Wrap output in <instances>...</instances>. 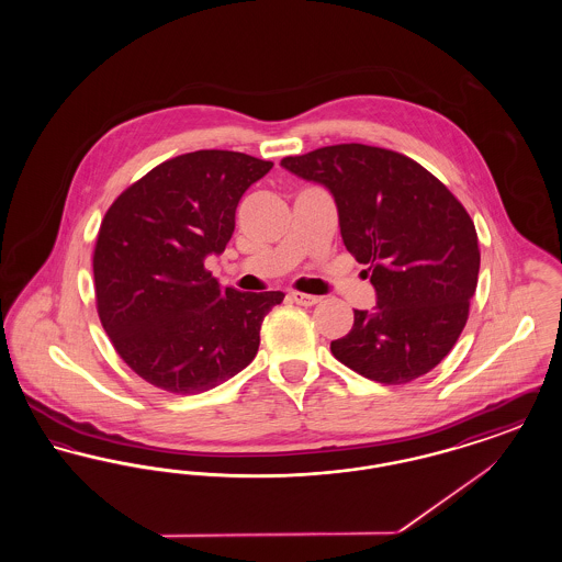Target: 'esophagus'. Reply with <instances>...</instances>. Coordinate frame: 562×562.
<instances>
[{"label":"esophagus","instance_id":"34e87169","mask_svg":"<svg viewBox=\"0 0 562 562\" xmlns=\"http://www.w3.org/2000/svg\"><path fill=\"white\" fill-rule=\"evenodd\" d=\"M291 299H293L296 305H303V307H312V305L321 303V296H314V294L296 293V291L291 293Z\"/></svg>","mask_w":562,"mask_h":562}]
</instances>
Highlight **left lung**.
Instances as JSON below:
<instances>
[{
    "instance_id": "left-lung-1",
    "label": "left lung",
    "mask_w": 562,
    "mask_h": 562,
    "mask_svg": "<svg viewBox=\"0 0 562 562\" xmlns=\"http://www.w3.org/2000/svg\"><path fill=\"white\" fill-rule=\"evenodd\" d=\"M280 166L330 191L346 248L371 266L376 305L353 310L333 356L379 383L429 373L453 349L479 284L470 214L422 164L390 149L344 143Z\"/></svg>"
}]
</instances>
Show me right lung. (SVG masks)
I'll use <instances>...</instances> for the list:
<instances>
[{"mask_svg": "<svg viewBox=\"0 0 562 562\" xmlns=\"http://www.w3.org/2000/svg\"><path fill=\"white\" fill-rule=\"evenodd\" d=\"M271 161L202 149L164 161L109 209L94 248L103 328L134 373L200 394L246 369L282 291L223 289L204 269L236 227V209Z\"/></svg>", "mask_w": 562, "mask_h": 562, "instance_id": "right-lung-1", "label": "right lung"}]
</instances>
